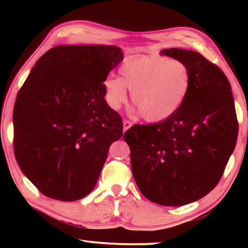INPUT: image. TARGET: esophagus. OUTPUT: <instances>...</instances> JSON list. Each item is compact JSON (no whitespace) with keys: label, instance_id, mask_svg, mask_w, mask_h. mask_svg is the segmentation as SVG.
Here are the masks:
<instances>
[{"label":"esophagus","instance_id":"34e87169","mask_svg":"<svg viewBox=\"0 0 248 248\" xmlns=\"http://www.w3.org/2000/svg\"><path fill=\"white\" fill-rule=\"evenodd\" d=\"M131 125H132L131 121L124 119V131H127L128 129L131 128Z\"/></svg>","mask_w":248,"mask_h":248}]
</instances>
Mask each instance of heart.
I'll return each mask as SVG.
<instances>
[{
	"label": "heart",
	"mask_w": 248,
	"mask_h": 248,
	"mask_svg": "<svg viewBox=\"0 0 248 248\" xmlns=\"http://www.w3.org/2000/svg\"><path fill=\"white\" fill-rule=\"evenodd\" d=\"M120 78L105 79L108 104L118 109L128 93L145 121L157 124L177 112L190 91L191 73L184 61L164 56H136L125 59Z\"/></svg>",
	"instance_id": "heart-1"
}]
</instances>
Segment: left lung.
<instances>
[{
    "mask_svg": "<svg viewBox=\"0 0 248 248\" xmlns=\"http://www.w3.org/2000/svg\"><path fill=\"white\" fill-rule=\"evenodd\" d=\"M161 54L189 66V94L171 118L134 124L124 139L142 195L178 207L202 198L220 182L236 145L238 123L230 82L219 66L192 50Z\"/></svg>",
    "mask_w": 248,
    "mask_h": 248,
    "instance_id": "1",
    "label": "left lung"
}]
</instances>
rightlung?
Listing matches in <instances>:
<instances>
[{
	"instance_id": "obj_1",
	"label": "right lung",
	"mask_w": 248,
	"mask_h": 248,
	"mask_svg": "<svg viewBox=\"0 0 248 248\" xmlns=\"http://www.w3.org/2000/svg\"><path fill=\"white\" fill-rule=\"evenodd\" d=\"M124 56L115 46H57L39 58L16 97L14 154L41 194L61 201L94 189L123 118L105 79Z\"/></svg>"
}]
</instances>
